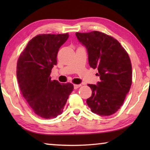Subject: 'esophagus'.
<instances>
[{
	"instance_id": "esophagus-1",
	"label": "esophagus",
	"mask_w": 150,
	"mask_h": 150,
	"mask_svg": "<svg viewBox=\"0 0 150 150\" xmlns=\"http://www.w3.org/2000/svg\"><path fill=\"white\" fill-rule=\"evenodd\" d=\"M81 86V85H74V89H77L78 88H79Z\"/></svg>"
}]
</instances>
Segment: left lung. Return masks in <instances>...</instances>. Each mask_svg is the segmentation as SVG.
<instances>
[{
	"mask_svg": "<svg viewBox=\"0 0 150 150\" xmlns=\"http://www.w3.org/2000/svg\"><path fill=\"white\" fill-rule=\"evenodd\" d=\"M85 46L90 67L97 68L100 81L88 86L92 90L87 104L93 113L108 116L120 109L132 85V65L128 53L111 36L99 31L76 33Z\"/></svg>",
	"mask_w": 150,
	"mask_h": 150,
	"instance_id": "obj_1",
	"label": "left lung"
}]
</instances>
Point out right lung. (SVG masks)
<instances>
[{
    "label": "right lung",
    "instance_id": "right-lung-1",
    "mask_svg": "<svg viewBox=\"0 0 150 150\" xmlns=\"http://www.w3.org/2000/svg\"><path fill=\"white\" fill-rule=\"evenodd\" d=\"M68 38V33L38 35L28 42L18 60L20 91L35 113L42 118L62 113L74 89L72 84H61L50 76L59 48Z\"/></svg>",
    "mask_w": 150,
    "mask_h": 150
}]
</instances>
